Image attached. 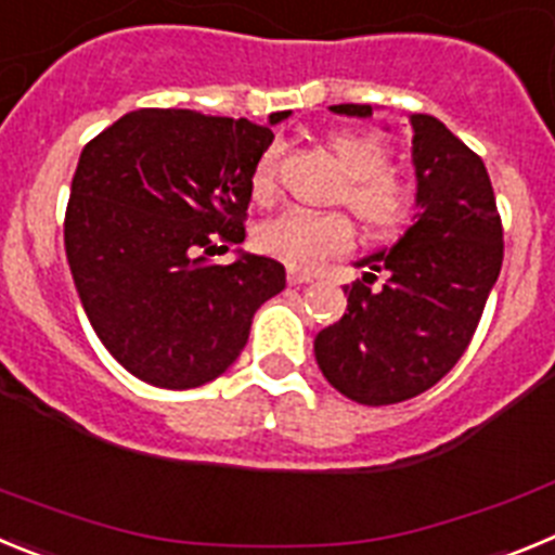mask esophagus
<instances>
[{
	"label": "esophagus",
	"mask_w": 555,
	"mask_h": 555,
	"mask_svg": "<svg viewBox=\"0 0 555 555\" xmlns=\"http://www.w3.org/2000/svg\"><path fill=\"white\" fill-rule=\"evenodd\" d=\"M288 283H292V286H306V283H313V274L297 272V269H288Z\"/></svg>",
	"instance_id": "obj_1"
}]
</instances>
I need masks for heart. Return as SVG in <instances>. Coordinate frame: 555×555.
<instances>
[{"mask_svg":"<svg viewBox=\"0 0 555 555\" xmlns=\"http://www.w3.org/2000/svg\"><path fill=\"white\" fill-rule=\"evenodd\" d=\"M345 171V205L352 217L375 235H391L411 222L416 208V185L403 171L391 169L389 146L372 132H336L327 139ZM253 199L269 203L278 194V146L263 152L249 178ZM258 249L294 269H317L325 258L350 253L356 230L341 214L283 210L255 230Z\"/></svg>","mask_w":555,"mask_h":555,"instance_id":"1","label":"heart"}]
</instances>
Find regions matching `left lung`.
<instances>
[{"mask_svg":"<svg viewBox=\"0 0 555 555\" xmlns=\"http://www.w3.org/2000/svg\"><path fill=\"white\" fill-rule=\"evenodd\" d=\"M372 116V105H333ZM414 224L356 263L347 311L313 338L327 384L364 405L403 403L439 384L480 322L503 263V224L483 160L428 113L411 116ZM377 273L387 278L375 289Z\"/></svg>","mask_w":555,"mask_h":555,"instance_id":"1","label":"left lung"}]
</instances>
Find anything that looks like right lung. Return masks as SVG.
<instances>
[{"instance_id": "right-lung-1", "label": "right lung", "mask_w": 555, "mask_h": 555, "mask_svg": "<svg viewBox=\"0 0 555 555\" xmlns=\"http://www.w3.org/2000/svg\"><path fill=\"white\" fill-rule=\"evenodd\" d=\"M197 111H132L88 141L63 242L102 345L130 375L194 389L244 350L255 311L286 288L274 258L208 255L244 242L249 178L272 125Z\"/></svg>"}]
</instances>
